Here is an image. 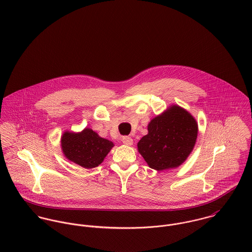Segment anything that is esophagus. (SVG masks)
I'll use <instances>...</instances> for the list:
<instances>
[{
	"instance_id": "obj_1",
	"label": "esophagus",
	"mask_w": 252,
	"mask_h": 252,
	"mask_svg": "<svg viewBox=\"0 0 252 252\" xmlns=\"http://www.w3.org/2000/svg\"><path fill=\"white\" fill-rule=\"evenodd\" d=\"M122 142L125 145H132L133 144V139L130 137H123L122 138Z\"/></svg>"
}]
</instances>
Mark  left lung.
<instances>
[{
	"instance_id": "left-lung-1",
	"label": "left lung",
	"mask_w": 252,
	"mask_h": 252,
	"mask_svg": "<svg viewBox=\"0 0 252 252\" xmlns=\"http://www.w3.org/2000/svg\"><path fill=\"white\" fill-rule=\"evenodd\" d=\"M198 130V123L190 112L172 105L150 120L147 135L138 143V151L151 169L178 168L192 152Z\"/></svg>"
}]
</instances>
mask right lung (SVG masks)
Instances as JSON below:
<instances>
[{
	"label": "right lung",
	"instance_id": "add662e5",
	"mask_svg": "<svg viewBox=\"0 0 252 252\" xmlns=\"http://www.w3.org/2000/svg\"><path fill=\"white\" fill-rule=\"evenodd\" d=\"M113 146L112 142L100 137L90 128H84L77 133L65 131L61 137L64 156L85 169L98 167Z\"/></svg>",
	"mask_w": 252,
	"mask_h": 252
}]
</instances>
